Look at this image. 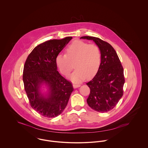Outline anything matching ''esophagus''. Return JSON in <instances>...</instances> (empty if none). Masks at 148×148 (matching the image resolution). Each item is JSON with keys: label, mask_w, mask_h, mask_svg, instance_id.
Instances as JSON below:
<instances>
[{"label": "esophagus", "mask_w": 148, "mask_h": 148, "mask_svg": "<svg viewBox=\"0 0 148 148\" xmlns=\"http://www.w3.org/2000/svg\"><path fill=\"white\" fill-rule=\"evenodd\" d=\"M81 86V85L80 84H73V88H78V87H80Z\"/></svg>", "instance_id": "34e87169"}]
</instances>
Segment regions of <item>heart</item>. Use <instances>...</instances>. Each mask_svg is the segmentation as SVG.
I'll return each mask as SVG.
<instances>
[{
    "mask_svg": "<svg viewBox=\"0 0 148 148\" xmlns=\"http://www.w3.org/2000/svg\"><path fill=\"white\" fill-rule=\"evenodd\" d=\"M65 52L66 55L56 56V64L60 72L68 76L73 68L72 64L75 63L76 70L70 76L72 82H80L97 73L101 62V51L97 45L76 40L67 47Z\"/></svg>",
    "mask_w": 148,
    "mask_h": 148,
    "instance_id": "b5f03b06",
    "label": "heart"
}]
</instances>
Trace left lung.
I'll list each match as a JSON object with an SVG mask.
<instances>
[{
	"instance_id": "8db88e82",
	"label": "left lung",
	"mask_w": 148,
	"mask_h": 148,
	"mask_svg": "<svg viewBox=\"0 0 148 148\" xmlns=\"http://www.w3.org/2000/svg\"><path fill=\"white\" fill-rule=\"evenodd\" d=\"M80 39L93 40L101 53V64L96 75L86 83L90 90L87 103L97 112H107L117 105L123 95V67L116 51L108 42L92 36Z\"/></svg>"
}]
</instances>
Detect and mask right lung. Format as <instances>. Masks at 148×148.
<instances>
[{
    "label": "right lung",
    "mask_w": 148,
    "mask_h": 148,
    "mask_svg": "<svg viewBox=\"0 0 148 148\" xmlns=\"http://www.w3.org/2000/svg\"><path fill=\"white\" fill-rule=\"evenodd\" d=\"M72 39H53L37 45L28 55L24 66L23 80L31 107L43 116L60 115L67 106L73 88L57 71L56 57ZM44 84L45 94L41 92Z\"/></svg>",
    "instance_id": "obj_1"
}]
</instances>
